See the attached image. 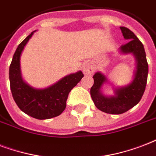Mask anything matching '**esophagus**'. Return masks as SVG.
Listing matches in <instances>:
<instances>
[{
  "mask_svg": "<svg viewBox=\"0 0 156 156\" xmlns=\"http://www.w3.org/2000/svg\"><path fill=\"white\" fill-rule=\"evenodd\" d=\"M83 72L84 75H93L94 72V67L90 62H86L83 66Z\"/></svg>",
  "mask_w": 156,
  "mask_h": 156,
  "instance_id": "obj_1",
  "label": "esophagus"
}]
</instances>
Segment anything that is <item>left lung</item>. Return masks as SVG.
I'll return each mask as SVG.
<instances>
[{
	"label": "left lung",
	"instance_id": "left-lung-1",
	"mask_svg": "<svg viewBox=\"0 0 156 156\" xmlns=\"http://www.w3.org/2000/svg\"><path fill=\"white\" fill-rule=\"evenodd\" d=\"M124 38L129 41L119 48L122 54H132L136 58V72L133 81L124 87L115 89L113 96H105L101 89L107 82V78L101 72H96L94 78V85L90 94L95 106L100 111L108 114L119 115L124 113L136 106L144 94L148 76V63L144 46L135 34L125 27H120Z\"/></svg>",
	"mask_w": 156,
	"mask_h": 156
}]
</instances>
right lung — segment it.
I'll list each match as a JSON object with an SVG mask.
<instances>
[{"instance_id": "add662e5", "label": "right lung", "mask_w": 156, "mask_h": 156, "mask_svg": "<svg viewBox=\"0 0 156 156\" xmlns=\"http://www.w3.org/2000/svg\"><path fill=\"white\" fill-rule=\"evenodd\" d=\"M35 32L19 44L13 56L9 73L10 89L14 102L22 112L36 119H47L58 116L64 111L70 91L80 81L84 74L79 71L67 75L45 89H35L27 84L22 78L20 57Z\"/></svg>"}]
</instances>
